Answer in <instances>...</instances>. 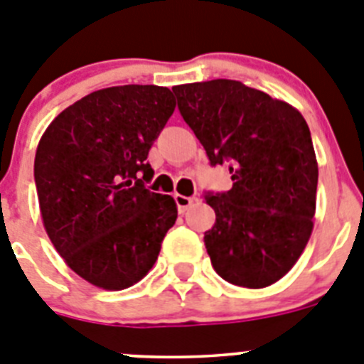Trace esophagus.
Returning a JSON list of instances; mask_svg holds the SVG:
<instances>
[{"label":"esophagus","instance_id":"34e87169","mask_svg":"<svg viewBox=\"0 0 364 364\" xmlns=\"http://www.w3.org/2000/svg\"><path fill=\"white\" fill-rule=\"evenodd\" d=\"M174 201H176V205H178V210L179 212H185L186 208H188V206L196 201V198H186V196L176 194L174 196Z\"/></svg>","mask_w":364,"mask_h":364}]
</instances>
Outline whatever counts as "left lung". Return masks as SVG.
I'll return each instance as SVG.
<instances>
[{
	"instance_id": "8db88e82",
	"label": "left lung",
	"mask_w": 364,
	"mask_h": 364,
	"mask_svg": "<svg viewBox=\"0 0 364 364\" xmlns=\"http://www.w3.org/2000/svg\"><path fill=\"white\" fill-rule=\"evenodd\" d=\"M186 125L232 188L205 192L215 223L205 232L212 267L237 287L264 288L296 264L314 228L317 161L304 117L241 81L172 88Z\"/></svg>"
}]
</instances>
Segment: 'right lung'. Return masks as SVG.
Wrapping results in <instances>:
<instances>
[{
  "label": "right lung",
  "instance_id": "obj_1",
  "mask_svg": "<svg viewBox=\"0 0 364 364\" xmlns=\"http://www.w3.org/2000/svg\"><path fill=\"white\" fill-rule=\"evenodd\" d=\"M176 109L156 85L81 97L45 130L34 161L39 210L52 245L85 281L123 290L154 267L178 218L174 199L145 186L149 150Z\"/></svg>",
  "mask_w": 364,
  "mask_h": 364
}]
</instances>
